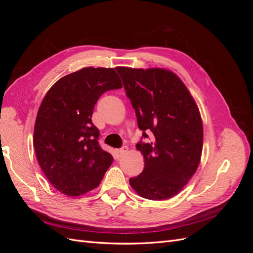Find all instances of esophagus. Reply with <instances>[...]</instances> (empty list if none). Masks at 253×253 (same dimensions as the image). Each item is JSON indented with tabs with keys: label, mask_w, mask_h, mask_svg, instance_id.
<instances>
[{
	"label": "esophagus",
	"mask_w": 253,
	"mask_h": 253,
	"mask_svg": "<svg viewBox=\"0 0 253 253\" xmlns=\"http://www.w3.org/2000/svg\"><path fill=\"white\" fill-rule=\"evenodd\" d=\"M127 147H126V145H125V147H122L121 149H119V151H118V154H119V156H124L125 154H126V153L127 152Z\"/></svg>",
	"instance_id": "1"
}]
</instances>
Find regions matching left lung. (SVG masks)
<instances>
[{
    "mask_svg": "<svg viewBox=\"0 0 253 253\" xmlns=\"http://www.w3.org/2000/svg\"><path fill=\"white\" fill-rule=\"evenodd\" d=\"M126 94L142 131L137 150L144 169L129 185L140 196L164 201L177 195L195 173L202 156L203 124L192 96L181 80L163 68L117 67Z\"/></svg>",
    "mask_w": 253,
    "mask_h": 253,
    "instance_id": "1",
    "label": "left lung"
}]
</instances>
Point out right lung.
I'll list each match as a JSON object with an SVG mask.
<instances>
[{"mask_svg": "<svg viewBox=\"0 0 253 253\" xmlns=\"http://www.w3.org/2000/svg\"><path fill=\"white\" fill-rule=\"evenodd\" d=\"M121 87L114 68L85 67L58 80L45 95L34 145L42 171L61 193L79 196L95 189L112 165L91 115L99 97Z\"/></svg>", "mask_w": 253, "mask_h": 253, "instance_id": "add662e5", "label": "right lung"}]
</instances>
